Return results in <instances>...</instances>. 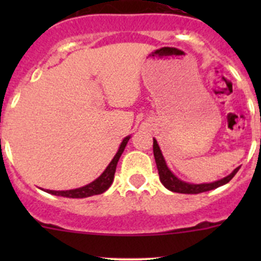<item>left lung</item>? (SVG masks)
<instances>
[{"label":"left lung","instance_id":"8db88e82","mask_svg":"<svg viewBox=\"0 0 261 261\" xmlns=\"http://www.w3.org/2000/svg\"><path fill=\"white\" fill-rule=\"evenodd\" d=\"M152 150H154V158H155V163H156V168H158V173H159V178L160 181L164 184L165 188H168L169 191L172 192H177V193H186V194H197V193H202V192H207L211 191V189L217 188V187L223 186V184L228 183L235 174L238 173V170L240 169V167L236 168L230 175L225 177L223 179L213 181V183H207V184H189L186 183V181H181L168 169L167 164H165V160L163 158L162 151H160L159 145H158L156 140L154 139V144H152Z\"/></svg>","mask_w":261,"mask_h":261}]
</instances>
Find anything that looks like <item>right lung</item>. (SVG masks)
Masks as SVG:
<instances>
[{
	"mask_svg": "<svg viewBox=\"0 0 261 261\" xmlns=\"http://www.w3.org/2000/svg\"><path fill=\"white\" fill-rule=\"evenodd\" d=\"M130 136L123 139V141L121 143L120 149H118L117 154L115 155V158L112 159V162L110 163L109 167L106 168L103 173L97 178L96 180H93L92 183L87 184V186L82 187V188L77 189H70V191H46L48 193L55 194V196H62V197H68V198H86V197L94 196V194H101L105 191L110 188V186L114 181L115 172H116V165H117L118 159H120L121 154L125 150L126 144H127Z\"/></svg>",
	"mask_w": 261,
	"mask_h": 261,
	"instance_id": "obj_1",
	"label": "right lung"
}]
</instances>
